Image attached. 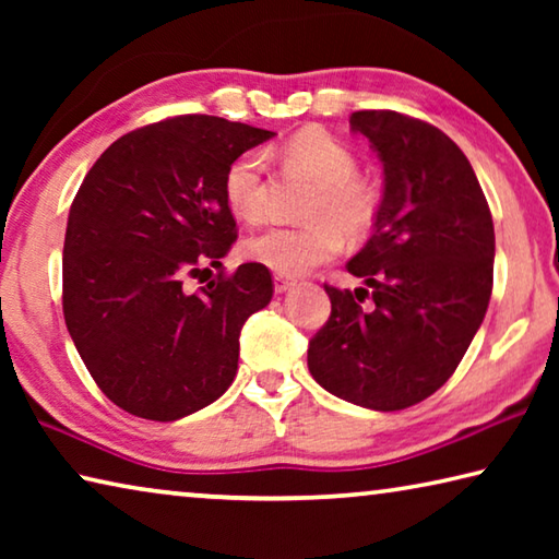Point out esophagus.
I'll return each instance as SVG.
<instances>
[{
	"instance_id": "obj_1",
	"label": "esophagus",
	"mask_w": 559,
	"mask_h": 559,
	"mask_svg": "<svg viewBox=\"0 0 559 559\" xmlns=\"http://www.w3.org/2000/svg\"><path fill=\"white\" fill-rule=\"evenodd\" d=\"M273 286H276V293H286V290H290V286H293V278H288V276H278L273 278Z\"/></svg>"
}]
</instances>
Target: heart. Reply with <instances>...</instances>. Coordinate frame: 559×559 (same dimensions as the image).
<instances>
[{
  "instance_id": "obj_1",
  "label": "heart",
  "mask_w": 559,
  "mask_h": 559,
  "mask_svg": "<svg viewBox=\"0 0 559 559\" xmlns=\"http://www.w3.org/2000/svg\"><path fill=\"white\" fill-rule=\"evenodd\" d=\"M288 163L318 185L308 226H276L246 241V253L281 276H300L343 251V231L359 239L380 214V192L357 175V157L330 132L308 128L286 143ZM266 169L261 150H246L226 167L224 200L236 219L257 224L266 214Z\"/></svg>"
}]
</instances>
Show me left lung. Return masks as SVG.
<instances>
[{"instance_id": "left-lung-1", "label": "left lung", "mask_w": 559, "mask_h": 559, "mask_svg": "<svg viewBox=\"0 0 559 559\" xmlns=\"http://www.w3.org/2000/svg\"><path fill=\"white\" fill-rule=\"evenodd\" d=\"M349 128L382 159L384 194L374 234L347 261L365 288L325 286L333 310L310 340L308 370L340 400L396 412L443 386L484 323L493 219L466 155L439 128L394 110H357Z\"/></svg>"}]
</instances>
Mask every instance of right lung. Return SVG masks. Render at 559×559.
Instances as JSON below:
<instances>
[{
  "instance_id": "right-lung-1",
  "label": "right lung",
  "mask_w": 559,
  "mask_h": 559,
  "mask_svg": "<svg viewBox=\"0 0 559 559\" xmlns=\"http://www.w3.org/2000/svg\"><path fill=\"white\" fill-rule=\"evenodd\" d=\"M276 132L179 116L116 140L75 194L63 241V318L100 392L128 414L175 421L229 390L239 335L266 308L261 263L187 293L236 241L224 175ZM202 283V278H200Z\"/></svg>"
}]
</instances>
